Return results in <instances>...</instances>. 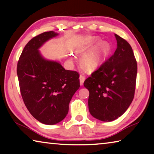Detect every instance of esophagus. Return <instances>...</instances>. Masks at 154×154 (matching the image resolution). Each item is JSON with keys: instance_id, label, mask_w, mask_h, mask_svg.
<instances>
[{"instance_id": "esophagus-1", "label": "esophagus", "mask_w": 154, "mask_h": 154, "mask_svg": "<svg viewBox=\"0 0 154 154\" xmlns=\"http://www.w3.org/2000/svg\"><path fill=\"white\" fill-rule=\"evenodd\" d=\"M85 79V77L83 76V75H81L79 76V80H80V85H83V82H84V81Z\"/></svg>"}]
</instances>
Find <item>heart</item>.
<instances>
[{
  "instance_id": "1",
  "label": "heart",
  "mask_w": 154,
  "mask_h": 154,
  "mask_svg": "<svg viewBox=\"0 0 154 154\" xmlns=\"http://www.w3.org/2000/svg\"><path fill=\"white\" fill-rule=\"evenodd\" d=\"M99 43L100 41L98 38L92 37L88 39L81 47V51L88 52L81 59V65L85 71L90 72L97 69L102 64L107 56L110 50L109 45L105 42L100 44L95 48Z\"/></svg>"
}]
</instances>
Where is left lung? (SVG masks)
<instances>
[{"label": "left lung", "mask_w": 154, "mask_h": 154, "mask_svg": "<svg viewBox=\"0 0 154 154\" xmlns=\"http://www.w3.org/2000/svg\"><path fill=\"white\" fill-rule=\"evenodd\" d=\"M118 47L113 55L94 71L83 85L89 90L90 114L103 122L124 113L134 98L137 62L130 44L115 34Z\"/></svg>", "instance_id": "left-lung-1"}]
</instances>
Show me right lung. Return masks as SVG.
<instances>
[{"instance_id":"1","label":"right lung","mask_w":154,"mask_h":154,"mask_svg":"<svg viewBox=\"0 0 154 154\" xmlns=\"http://www.w3.org/2000/svg\"><path fill=\"white\" fill-rule=\"evenodd\" d=\"M58 35L45 32L28 41L17 66L21 95L30 114L41 123L54 125L64 119L72 96L80 87L79 74L57 62L44 59L38 49Z\"/></svg>"}]
</instances>
